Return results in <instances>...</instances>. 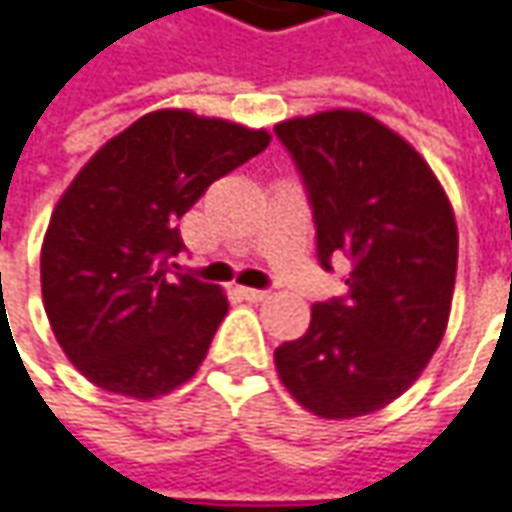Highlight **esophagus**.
Returning a JSON list of instances; mask_svg holds the SVG:
<instances>
[{"instance_id": "esophagus-1", "label": "esophagus", "mask_w": 512, "mask_h": 512, "mask_svg": "<svg viewBox=\"0 0 512 512\" xmlns=\"http://www.w3.org/2000/svg\"><path fill=\"white\" fill-rule=\"evenodd\" d=\"M237 292H240L243 298L249 300V303H260V300H263V298H266V295H269V292H263V289H249V286H240Z\"/></svg>"}]
</instances>
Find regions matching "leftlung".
I'll return each mask as SVG.
<instances>
[{"label":"left lung","instance_id":"1","mask_svg":"<svg viewBox=\"0 0 512 512\" xmlns=\"http://www.w3.org/2000/svg\"><path fill=\"white\" fill-rule=\"evenodd\" d=\"M275 131L306 180L323 269L352 260L349 295L315 303L306 335L275 349L280 381L321 418L384 410L447 332L458 266L450 197L430 163L367 111H318Z\"/></svg>","mask_w":512,"mask_h":512}]
</instances>
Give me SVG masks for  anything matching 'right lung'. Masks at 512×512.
I'll use <instances>...</instances> for the list:
<instances>
[{
  "instance_id": "1",
  "label": "right lung",
  "mask_w": 512,
  "mask_h": 512,
  "mask_svg": "<svg viewBox=\"0 0 512 512\" xmlns=\"http://www.w3.org/2000/svg\"><path fill=\"white\" fill-rule=\"evenodd\" d=\"M269 140L266 128L160 108L97 148L62 191L42 240V303L91 384L151 401L200 369L229 300L174 272L177 220Z\"/></svg>"
}]
</instances>
